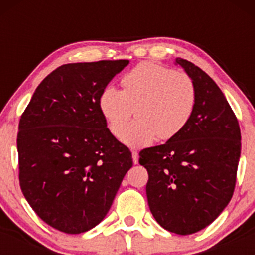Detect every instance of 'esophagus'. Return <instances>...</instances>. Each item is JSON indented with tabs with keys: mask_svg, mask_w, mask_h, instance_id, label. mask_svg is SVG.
I'll list each match as a JSON object with an SVG mask.
<instances>
[{
	"mask_svg": "<svg viewBox=\"0 0 255 255\" xmlns=\"http://www.w3.org/2000/svg\"><path fill=\"white\" fill-rule=\"evenodd\" d=\"M132 158H133V163L138 164V160H139V154H138L137 150L132 151Z\"/></svg>",
	"mask_w": 255,
	"mask_h": 255,
	"instance_id": "34e87169",
	"label": "esophagus"
}]
</instances>
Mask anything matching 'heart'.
Returning a JSON list of instances; mask_svg holds the SVG:
<instances>
[{
  "mask_svg": "<svg viewBox=\"0 0 255 255\" xmlns=\"http://www.w3.org/2000/svg\"><path fill=\"white\" fill-rule=\"evenodd\" d=\"M123 90L107 86L99 100L100 111L112 134L118 135L133 113L138 118L121 133V142L144 148L156 139L177 137L191 121L196 87L187 74L144 61L122 78Z\"/></svg>",
  "mask_w": 255,
  "mask_h": 255,
  "instance_id": "b5f03b06",
  "label": "heart"
}]
</instances>
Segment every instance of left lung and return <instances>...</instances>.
Wrapping results in <instances>:
<instances>
[{
	"instance_id": "left-lung-1",
	"label": "left lung",
	"mask_w": 255,
	"mask_h": 255,
	"mask_svg": "<svg viewBox=\"0 0 255 255\" xmlns=\"http://www.w3.org/2000/svg\"><path fill=\"white\" fill-rule=\"evenodd\" d=\"M196 87L187 127L174 139L143 149L146 199L156 222L186 236L204 230L232 199L241 156L237 117L220 87L195 64L176 58Z\"/></svg>"
}]
</instances>
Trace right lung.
<instances>
[{
    "label": "right lung",
    "instance_id": "obj_1",
    "mask_svg": "<svg viewBox=\"0 0 255 255\" xmlns=\"http://www.w3.org/2000/svg\"><path fill=\"white\" fill-rule=\"evenodd\" d=\"M128 64L59 66L20 117V189L34 212L60 232L79 235L99 225L132 168V153L113 137L99 106L102 91Z\"/></svg>",
    "mask_w": 255,
    "mask_h": 255
}]
</instances>
